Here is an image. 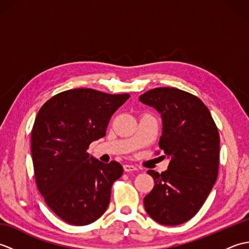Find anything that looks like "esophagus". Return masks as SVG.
I'll use <instances>...</instances> for the list:
<instances>
[{
  "label": "esophagus",
  "mask_w": 249,
  "mask_h": 249,
  "mask_svg": "<svg viewBox=\"0 0 249 249\" xmlns=\"http://www.w3.org/2000/svg\"><path fill=\"white\" fill-rule=\"evenodd\" d=\"M123 168L125 172H133L137 170V168L134 165H129V163H126V165L123 166Z\"/></svg>",
  "instance_id": "1"
}]
</instances>
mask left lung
I'll return each instance as SVG.
<instances>
[{
	"label": "left lung",
	"mask_w": 249,
	"mask_h": 249,
	"mask_svg": "<svg viewBox=\"0 0 249 249\" xmlns=\"http://www.w3.org/2000/svg\"><path fill=\"white\" fill-rule=\"evenodd\" d=\"M139 100L161 115L160 147L170 160L160 174L149 170L154 187L143 200L150 217L177 226L193 218L216 182L219 134L206 106L195 95L176 88H156Z\"/></svg>",
	"instance_id": "8db88e82"
}]
</instances>
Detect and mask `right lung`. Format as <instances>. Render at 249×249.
Listing matches in <instances>:
<instances>
[{"label": "right lung", "instance_id": "right-lung-1", "mask_svg": "<svg viewBox=\"0 0 249 249\" xmlns=\"http://www.w3.org/2000/svg\"><path fill=\"white\" fill-rule=\"evenodd\" d=\"M129 96L68 89L51 97L36 115L31 150L37 188L67 224L89 225L108 208L111 187L123 167L99 161L88 149L106 136L111 116Z\"/></svg>", "mask_w": 249, "mask_h": 249}]
</instances>
